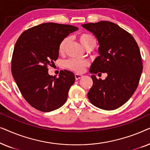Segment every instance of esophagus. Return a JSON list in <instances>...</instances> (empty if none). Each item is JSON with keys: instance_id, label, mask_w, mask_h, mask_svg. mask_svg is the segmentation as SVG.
<instances>
[{"instance_id": "esophagus-1", "label": "esophagus", "mask_w": 150, "mask_h": 150, "mask_svg": "<svg viewBox=\"0 0 150 150\" xmlns=\"http://www.w3.org/2000/svg\"><path fill=\"white\" fill-rule=\"evenodd\" d=\"M82 76H83V75L79 74H75V79H76V80L80 79Z\"/></svg>"}]
</instances>
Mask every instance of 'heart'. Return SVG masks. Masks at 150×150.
I'll list each match as a JSON object with an SVG mask.
<instances>
[{
	"label": "heart",
	"instance_id": "b5f03b06",
	"mask_svg": "<svg viewBox=\"0 0 150 150\" xmlns=\"http://www.w3.org/2000/svg\"><path fill=\"white\" fill-rule=\"evenodd\" d=\"M79 40L81 44L83 45L86 50L90 48H94L96 46V38L93 35L90 33H81L79 36ZM69 41V40L68 38H65L63 39L61 41V42L59 43L58 50L59 52L61 54H64L67 45H68ZM88 65H89L88 61L85 60H79V59H70L65 62V67L70 69V70H72L76 73L83 72L85 67L88 66Z\"/></svg>",
	"mask_w": 150,
	"mask_h": 150
}]
</instances>
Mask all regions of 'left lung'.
Instances as JSON below:
<instances>
[{
	"instance_id": "obj_1",
	"label": "left lung",
	"mask_w": 150,
	"mask_h": 150,
	"mask_svg": "<svg viewBox=\"0 0 150 150\" xmlns=\"http://www.w3.org/2000/svg\"><path fill=\"white\" fill-rule=\"evenodd\" d=\"M82 26L92 33L99 44L100 56L89 71L93 85L88 92L89 101L104 110L116 109L124 104L138 87L143 71L138 44L131 35L111 22L88 23ZM106 73L104 80L95 74Z\"/></svg>"
}]
</instances>
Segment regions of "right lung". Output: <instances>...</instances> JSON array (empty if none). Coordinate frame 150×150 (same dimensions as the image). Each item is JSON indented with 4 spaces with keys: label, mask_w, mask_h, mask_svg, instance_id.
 Instances as JSON below:
<instances>
[{
    "label": "right lung",
    "mask_w": 150,
    "mask_h": 150,
    "mask_svg": "<svg viewBox=\"0 0 150 150\" xmlns=\"http://www.w3.org/2000/svg\"><path fill=\"white\" fill-rule=\"evenodd\" d=\"M78 29L67 24L43 23L25 30L16 42L12 75L24 99L36 109L50 112L66 102L74 74L65 69L57 78L48 74V66L58 59L61 41Z\"/></svg>",
    "instance_id": "obj_1"
}]
</instances>
